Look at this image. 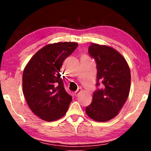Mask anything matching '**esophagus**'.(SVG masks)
<instances>
[{"label": "esophagus", "instance_id": "esophagus-1", "mask_svg": "<svg viewBox=\"0 0 151 151\" xmlns=\"http://www.w3.org/2000/svg\"><path fill=\"white\" fill-rule=\"evenodd\" d=\"M81 92V88H78L77 90H76L75 92V96H77L79 94H80V93Z\"/></svg>", "mask_w": 151, "mask_h": 151}]
</instances>
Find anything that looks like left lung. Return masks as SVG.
<instances>
[{
    "label": "left lung",
    "instance_id": "left-lung-1",
    "mask_svg": "<svg viewBox=\"0 0 151 151\" xmlns=\"http://www.w3.org/2000/svg\"><path fill=\"white\" fill-rule=\"evenodd\" d=\"M88 52L96 63L97 88L86 113L94 121L106 122L119 114L129 96L130 68L124 58L112 47L91 43Z\"/></svg>",
    "mask_w": 151,
    "mask_h": 151
}]
</instances>
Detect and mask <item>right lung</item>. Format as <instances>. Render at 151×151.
<instances>
[{"label":"right lung","mask_w":151,"mask_h":151,"mask_svg":"<svg viewBox=\"0 0 151 151\" xmlns=\"http://www.w3.org/2000/svg\"><path fill=\"white\" fill-rule=\"evenodd\" d=\"M78 47L73 42L45 46L31 58L22 75V89L27 104L36 115L54 121L66 114L72 96L65 89L60 68Z\"/></svg>","instance_id":"1"}]
</instances>
